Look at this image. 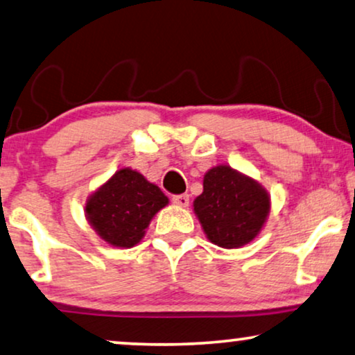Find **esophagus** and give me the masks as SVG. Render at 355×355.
<instances>
[{
  "instance_id": "1",
  "label": "esophagus",
  "mask_w": 355,
  "mask_h": 355,
  "mask_svg": "<svg viewBox=\"0 0 355 355\" xmlns=\"http://www.w3.org/2000/svg\"><path fill=\"white\" fill-rule=\"evenodd\" d=\"M172 202L180 207H187L189 204V194H177V196H172Z\"/></svg>"
}]
</instances>
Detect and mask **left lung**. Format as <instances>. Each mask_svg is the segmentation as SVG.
Listing matches in <instances>:
<instances>
[{"mask_svg": "<svg viewBox=\"0 0 355 355\" xmlns=\"http://www.w3.org/2000/svg\"><path fill=\"white\" fill-rule=\"evenodd\" d=\"M202 184L193 206L207 238L227 249L252 241L270 211L266 189L228 166L211 168Z\"/></svg>", "mask_w": 355, "mask_h": 355, "instance_id": "8db88e82", "label": "left lung"}]
</instances>
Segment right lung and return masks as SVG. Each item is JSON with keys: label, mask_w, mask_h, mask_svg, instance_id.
<instances>
[{"label": "right lung", "mask_w": 355, "mask_h": 355, "mask_svg": "<svg viewBox=\"0 0 355 355\" xmlns=\"http://www.w3.org/2000/svg\"><path fill=\"white\" fill-rule=\"evenodd\" d=\"M168 199L141 173L121 168L88 199L85 211L92 227L104 241L132 248L141 241L156 212Z\"/></svg>", "instance_id": "right-lung-1"}]
</instances>
